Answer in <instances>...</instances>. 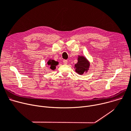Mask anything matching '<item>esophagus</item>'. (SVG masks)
I'll return each instance as SVG.
<instances>
[{"mask_svg": "<svg viewBox=\"0 0 131 131\" xmlns=\"http://www.w3.org/2000/svg\"><path fill=\"white\" fill-rule=\"evenodd\" d=\"M67 63H68V61H67V60H63V63H64V64H65V65H66L67 64Z\"/></svg>", "mask_w": 131, "mask_h": 131, "instance_id": "34e87169", "label": "esophagus"}]
</instances>
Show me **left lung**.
Masks as SVG:
<instances>
[{
	"label": "left lung",
	"mask_w": 131,
	"mask_h": 131,
	"mask_svg": "<svg viewBox=\"0 0 131 131\" xmlns=\"http://www.w3.org/2000/svg\"><path fill=\"white\" fill-rule=\"evenodd\" d=\"M89 66L90 63L85 57L79 56L78 63L75 65V71L79 74L82 75L88 71Z\"/></svg>",
	"instance_id": "8db88e82"
}]
</instances>
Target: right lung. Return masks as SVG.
Segmentation results:
<instances>
[{"instance_id": "obj_1", "label": "right lung", "mask_w": 131, "mask_h": 131, "mask_svg": "<svg viewBox=\"0 0 131 131\" xmlns=\"http://www.w3.org/2000/svg\"><path fill=\"white\" fill-rule=\"evenodd\" d=\"M47 64L50 67V68L51 70H54L56 69V66L58 64V62L52 59H49L48 60Z\"/></svg>"}]
</instances>
